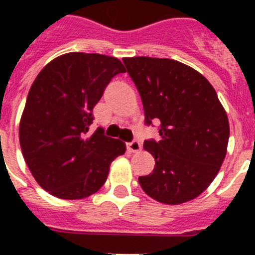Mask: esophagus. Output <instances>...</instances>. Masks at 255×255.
Here are the masks:
<instances>
[{"label": "esophagus", "mask_w": 255, "mask_h": 255, "mask_svg": "<svg viewBox=\"0 0 255 255\" xmlns=\"http://www.w3.org/2000/svg\"><path fill=\"white\" fill-rule=\"evenodd\" d=\"M128 149L132 153H139L141 150V144L136 140L131 141V143H128Z\"/></svg>", "instance_id": "obj_1"}]
</instances>
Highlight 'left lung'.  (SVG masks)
Returning a JSON list of instances; mask_svg holds the SVG:
<instances>
[{"label":"left lung","instance_id":"obj_1","mask_svg":"<svg viewBox=\"0 0 255 255\" xmlns=\"http://www.w3.org/2000/svg\"><path fill=\"white\" fill-rule=\"evenodd\" d=\"M138 88L145 123L161 121V140H147L152 173L139 177L145 194L159 203H186L217 176L226 157L230 125L215 88L200 73L171 58L125 57Z\"/></svg>","mask_w":255,"mask_h":255}]
</instances>
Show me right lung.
Returning a JSON list of instances; mask_svg holds the SVG:
<instances>
[{"label": "right lung", "instance_id": "1", "mask_svg": "<svg viewBox=\"0 0 255 255\" xmlns=\"http://www.w3.org/2000/svg\"><path fill=\"white\" fill-rule=\"evenodd\" d=\"M119 58L70 52L42 69L28 93L19 125L22 157L42 189L60 199H84L102 188L126 144L89 132L93 108L115 75Z\"/></svg>", "mask_w": 255, "mask_h": 255}]
</instances>
